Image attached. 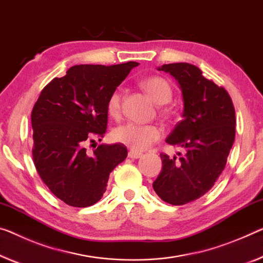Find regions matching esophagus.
Returning <instances> with one entry per match:
<instances>
[{"instance_id":"34e87169","label":"esophagus","mask_w":263,"mask_h":263,"mask_svg":"<svg viewBox=\"0 0 263 263\" xmlns=\"http://www.w3.org/2000/svg\"><path fill=\"white\" fill-rule=\"evenodd\" d=\"M141 156H142V153H139L135 151L128 152V157H130V159H139V157H141Z\"/></svg>"}]
</instances>
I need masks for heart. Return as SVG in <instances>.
I'll list each match as a JSON object with an SVG mask.
<instances>
[{
    "label": "heart",
    "instance_id": "1",
    "mask_svg": "<svg viewBox=\"0 0 263 263\" xmlns=\"http://www.w3.org/2000/svg\"><path fill=\"white\" fill-rule=\"evenodd\" d=\"M141 86L148 92V95L159 104H164L171 101L173 91L171 84L161 76H151L143 80ZM107 109L110 116L116 118L121 109V91L115 89L109 96ZM162 135V130L155 124H139L127 122L116 127L112 132L115 141L132 148L135 152L144 151L157 141Z\"/></svg>",
    "mask_w": 263,
    "mask_h": 263
}]
</instances>
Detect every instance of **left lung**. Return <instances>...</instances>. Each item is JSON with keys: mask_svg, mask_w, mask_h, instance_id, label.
<instances>
[{"mask_svg": "<svg viewBox=\"0 0 263 263\" xmlns=\"http://www.w3.org/2000/svg\"><path fill=\"white\" fill-rule=\"evenodd\" d=\"M157 70L175 78L182 91L183 119L165 142L185 153H179V160L161 154L162 171L153 188L161 200L181 205L211 191L223 172L235 139V109L227 90L205 79L194 64H163Z\"/></svg>", "mask_w": 263, "mask_h": 263, "instance_id": "left-lung-1", "label": "left lung"}]
</instances>
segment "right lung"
<instances>
[{"instance_id":"right-lung-1","label":"right lung","mask_w":263,"mask_h":263,"mask_svg":"<svg viewBox=\"0 0 263 263\" xmlns=\"http://www.w3.org/2000/svg\"><path fill=\"white\" fill-rule=\"evenodd\" d=\"M137 62L80 64L43 88L31 111L33 159L50 192L71 207L101 200L109 174L127 157L121 143L86 145L107 132L109 96ZM96 147V145H95Z\"/></svg>"}]
</instances>
